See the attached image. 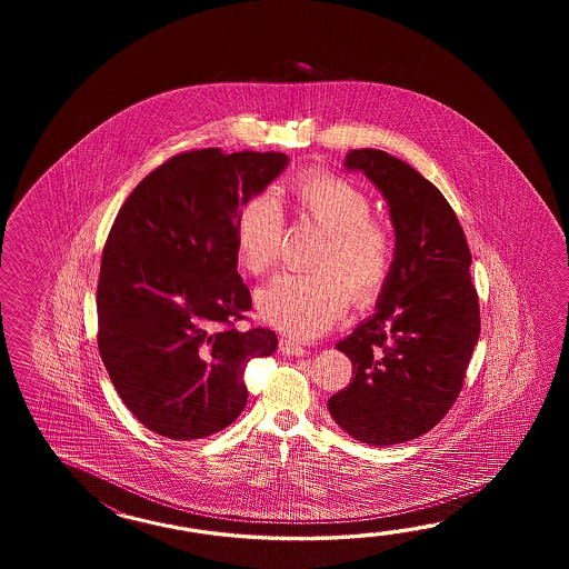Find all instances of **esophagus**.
<instances>
[{"instance_id":"1","label":"esophagus","mask_w":569,"mask_h":569,"mask_svg":"<svg viewBox=\"0 0 569 569\" xmlns=\"http://www.w3.org/2000/svg\"><path fill=\"white\" fill-rule=\"evenodd\" d=\"M280 351L287 353V356H305L307 353L301 343H297V341H292L289 338L280 339Z\"/></svg>"}]
</instances>
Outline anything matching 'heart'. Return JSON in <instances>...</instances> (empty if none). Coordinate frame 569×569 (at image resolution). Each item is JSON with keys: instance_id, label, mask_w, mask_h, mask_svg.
<instances>
[{"instance_id": "obj_1", "label": "heart", "mask_w": 569, "mask_h": 569, "mask_svg": "<svg viewBox=\"0 0 569 569\" xmlns=\"http://www.w3.org/2000/svg\"><path fill=\"white\" fill-rule=\"evenodd\" d=\"M287 201L295 216L311 219L326 238L313 272H287L256 295L260 317L292 338H317L338 321L348 302H370L385 289L395 264L390 231L370 218L372 203L356 182L315 172L292 182ZM284 216L272 194L252 197L236 223V256L250 274L277 267Z\"/></svg>"}]
</instances>
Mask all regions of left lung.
I'll return each mask as SVG.
<instances>
[{"label": "left lung", "mask_w": 569, "mask_h": 569, "mask_svg": "<svg viewBox=\"0 0 569 569\" xmlns=\"http://www.w3.org/2000/svg\"><path fill=\"white\" fill-rule=\"evenodd\" d=\"M343 167L362 170L387 199L395 264L376 313L336 346L353 380L327 409L353 439L395 446L433 429L463 387L480 338L472 254L448 199L411 164L362 148Z\"/></svg>", "instance_id": "obj_1"}]
</instances>
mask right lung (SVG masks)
Listing matches in <instances>:
<instances>
[{
	"label": "right lung",
	"instance_id": "right-lung-1",
	"mask_svg": "<svg viewBox=\"0 0 569 569\" xmlns=\"http://www.w3.org/2000/svg\"><path fill=\"white\" fill-rule=\"evenodd\" d=\"M287 164L282 152H182L133 189L111 226L97 346L123 405L158 436L191 441L233 423L246 366L279 346L267 327H236L252 307L236 223Z\"/></svg>",
	"mask_w": 569,
	"mask_h": 569
}]
</instances>
